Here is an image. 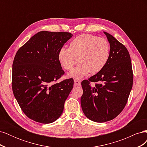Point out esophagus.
Masks as SVG:
<instances>
[{
    "label": "esophagus",
    "mask_w": 147,
    "mask_h": 147,
    "mask_svg": "<svg viewBox=\"0 0 147 147\" xmlns=\"http://www.w3.org/2000/svg\"><path fill=\"white\" fill-rule=\"evenodd\" d=\"M74 84L75 86H80L81 85V82L78 80H74Z\"/></svg>",
    "instance_id": "obj_1"
}]
</instances>
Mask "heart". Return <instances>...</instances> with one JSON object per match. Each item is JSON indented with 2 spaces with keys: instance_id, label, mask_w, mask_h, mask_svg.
<instances>
[{
  "instance_id": "b5f03b06",
  "label": "heart",
  "mask_w": 147,
  "mask_h": 147,
  "mask_svg": "<svg viewBox=\"0 0 147 147\" xmlns=\"http://www.w3.org/2000/svg\"><path fill=\"white\" fill-rule=\"evenodd\" d=\"M110 47L109 42L104 38L91 34H82L70 42L69 48H62L58 55L63 67L70 71L78 63L70 76L81 78L89 73L97 74L107 63Z\"/></svg>"
}]
</instances>
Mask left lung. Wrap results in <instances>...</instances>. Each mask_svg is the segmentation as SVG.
Here are the masks:
<instances>
[{"instance_id":"1","label":"left lung","mask_w":147,"mask_h":147,"mask_svg":"<svg viewBox=\"0 0 147 147\" xmlns=\"http://www.w3.org/2000/svg\"><path fill=\"white\" fill-rule=\"evenodd\" d=\"M110 43L107 63L99 72L82 82L81 105L85 116L103 123L116 118L126 106L133 84L131 57L127 48L110 34L104 32ZM94 82L92 87L90 83Z\"/></svg>"}]
</instances>
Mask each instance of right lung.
<instances>
[{"label":"right lung","instance_id":"1","mask_svg":"<svg viewBox=\"0 0 147 147\" xmlns=\"http://www.w3.org/2000/svg\"><path fill=\"white\" fill-rule=\"evenodd\" d=\"M72 35L40 31L16 52L12 65L13 92L22 111L35 121L51 123L63 113L74 80L56 83L65 73L58 55Z\"/></svg>","mask_w":147,"mask_h":147}]
</instances>
